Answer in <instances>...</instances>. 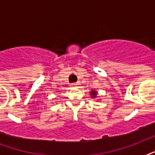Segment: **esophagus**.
Listing matches in <instances>:
<instances>
[{"label": "esophagus", "mask_w": 155, "mask_h": 155, "mask_svg": "<svg viewBox=\"0 0 155 155\" xmlns=\"http://www.w3.org/2000/svg\"><path fill=\"white\" fill-rule=\"evenodd\" d=\"M71 87H76V86H78L79 85V83H73V84H71Z\"/></svg>", "instance_id": "34e87169"}]
</instances>
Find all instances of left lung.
<instances>
[{
    "instance_id": "1",
    "label": "left lung",
    "mask_w": 155,
    "mask_h": 155,
    "mask_svg": "<svg viewBox=\"0 0 155 155\" xmlns=\"http://www.w3.org/2000/svg\"><path fill=\"white\" fill-rule=\"evenodd\" d=\"M91 94L92 95V97H96V95H97V92L93 91V92H91Z\"/></svg>"
}]
</instances>
